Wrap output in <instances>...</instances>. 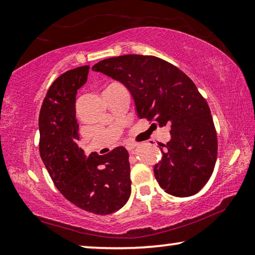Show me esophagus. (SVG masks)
<instances>
[{
  "label": "esophagus",
  "instance_id": "esophagus-1",
  "mask_svg": "<svg viewBox=\"0 0 255 255\" xmlns=\"http://www.w3.org/2000/svg\"><path fill=\"white\" fill-rule=\"evenodd\" d=\"M135 147H136V144H127L126 148L128 149V152L130 153V154H135Z\"/></svg>",
  "mask_w": 255,
  "mask_h": 255
}]
</instances>
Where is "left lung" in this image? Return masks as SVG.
Returning a JSON list of instances; mask_svg holds the SVG:
<instances>
[{"instance_id": "8db88e82", "label": "left lung", "mask_w": 255, "mask_h": 255, "mask_svg": "<svg viewBox=\"0 0 255 255\" xmlns=\"http://www.w3.org/2000/svg\"><path fill=\"white\" fill-rule=\"evenodd\" d=\"M92 69L128 88L139 118L153 121L152 126L170 127L171 139L160 144L167 149L154 165L160 187L178 197L200 192L215 169L218 139L211 111L193 80L153 55L113 56Z\"/></svg>"}]
</instances>
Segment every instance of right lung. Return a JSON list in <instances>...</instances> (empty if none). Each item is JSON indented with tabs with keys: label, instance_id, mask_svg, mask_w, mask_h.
<instances>
[{
	"label": "right lung",
	"instance_id": "obj_1",
	"mask_svg": "<svg viewBox=\"0 0 255 255\" xmlns=\"http://www.w3.org/2000/svg\"><path fill=\"white\" fill-rule=\"evenodd\" d=\"M90 66L68 70L48 88L39 112V154L55 187L76 207L111 215L127 203L131 192L127 149L106 155L84 154L78 146L76 94L86 83Z\"/></svg>",
	"mask_w": 255,
	"mask_h": 255
}]
</instances>
